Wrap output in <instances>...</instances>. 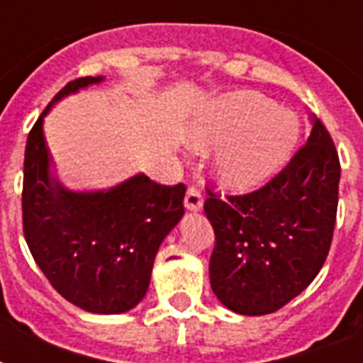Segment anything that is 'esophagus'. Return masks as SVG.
I'll list each match as a JSON object with an SVG mask.
<instances>
[{"label":"esophagus","instance_id":"esophagus-1","mask_svg":"<svg viewBox=\"0 0 363 363\" xmlns=\"http://www.w3.org/2000/svg\"><path fill=\"white\" fill-rule=\"evenodd\" d=\"M184 205L188 211H199L203 207V197L201 191L197 190L196 186H188L186 197H184Z\"/></svg>","mask_w":363,"mask_h":363}]
</instances>
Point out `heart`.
Masks as SVG:
<instances>
[{
	"label": "heart",
	"instance_id": "b5f03b06",
	"mask_svg": "<svg viewBox=\"0 0 363 363\" xmlns=\"http://www.w3.org/2000/svg\"><path fill=\"white\" fill-rule=\"evenodd\" d=\"M298 138L296 117L257 95H233L214 102L188 130L197 147L223 145L216 155V173L231 190L263 184L284 166Z\"/></svg>",
	"mask_w": 363,
	"mask_h": 363
}]
</instances>
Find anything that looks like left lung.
<instances>
[{
  "mask_svg": "<svg viewBox=\"0 0 363 363\" xmlns=\"http://www.w3.org/2000/svg\"><path fill=\"white\" fill-rule=\"evenodd\" d=\"M341 164L319 119L281 172L257 190L207 188L214 228L208 274L218 300L240 315L278 311L315 279L334 237Z\"/></svg>",
  "mask_w": 363,
  "mask_h": 363,
  "instance_id": "left-lung-1",
  "label": "left lung"
}]
</instances>
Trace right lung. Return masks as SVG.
I'll return each instance as SVG.
<instances>
[{
  "label": "right lung",
  "mask_w": 363,
  "mask_h": 363,
  "mask_svg": "<svg viewBox=\"0 0 363 363\" xmlns=\"http://www.w3.org/2000/svg\"><path fill=\"white\" fill-rule=\"evenodd\" d=\"M102 76L59 91L33 128L23 156L22 228L35 263L70 304L91 313H125L141 302L158 246L184 214V184L138 175L108 191L74 194L48 177L43 119L55 100Z\"/></svg>",
  "instance_id": "add662e5"
}]
</instances>
